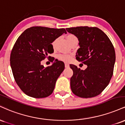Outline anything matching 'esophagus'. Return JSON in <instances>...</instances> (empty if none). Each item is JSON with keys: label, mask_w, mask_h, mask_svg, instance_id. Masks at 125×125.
I'll return each instance as SVG.
<instances>
[{"label": "esophagus", "mask_w": 125, "mask_h": 125, "mask_svg": "<svg viewBox=\"0 0 125 125\" xmlns=\"http://www.w3.org/2000/svg\"><path fill=\"white\" fill-rule=\"evenodd\" d=\"M64 66H65L66 68H68V67H69V64L68 63H65L64 64Z\"/></svg>", "instance_id": "34e87169"}]
</instances>
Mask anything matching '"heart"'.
<instances>
[{"instance_id":"b5f03b06","label":"heart","mask_w":125,"mask_h":125,"mask_svg":"<svg viewBox=\"0 0 125 125\" xmlns=\"http://www.w3.org/2000/svg\"><path fill=\"white\" fill-rule=\"evenodd\" d=\"M76 37L75 36H74L73 35H69L67 36V40L69 42V41H71L72 39H76ZM56 41L57 40H54L53 42L52 43V46L53 47L55 46ZM71 58H72V55L71 54H59L58 56V58L59 59L61 60V61H65V62H69L71 59Z\"/></svg>"}]
</instances>
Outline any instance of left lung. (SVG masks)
<instances>
[{
  "instance_id": "8db88e82",
  "label": "left lung",
  "mask_w": 125,
  "mask_h": 125,
  "mask_svg": "<svg viewBox=\"0 0 125 125\" xmlns=\"http://www.w3.org/2000/svg\"><path fill=\"white\" fill-rule=\"evenodd\" d=\"M66 31L79 42L76 59L87 66L83 71L70 64L73 72L71 78L72 91L83 98L96 96L108 85L113 75L116 55L112 43L96 27L79 26L66 28Z\"/></svg>"
}]
</instances>
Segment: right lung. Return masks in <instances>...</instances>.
I'll return each mask as SVG.
<instances>
[{"label": "right lung", "instance_id": "add662e5", "mask_svg": "<svg viewBox=\"0 0 125 125\" xmlns=\"http://www.w3.org/2000/svg\"><path fill=\"white\" fill-rule=\"evenodd\" d=\"M64 33L67 32L63 28L33 26L16 41L10 57L11 68L17 84L29 96L43 98L53 92L64 63L56 60L52 65L44 67L41 62L53 53L52 43Z\"/></svg>", "mask_w": 125, "mask_h": 125}]
</instances>
